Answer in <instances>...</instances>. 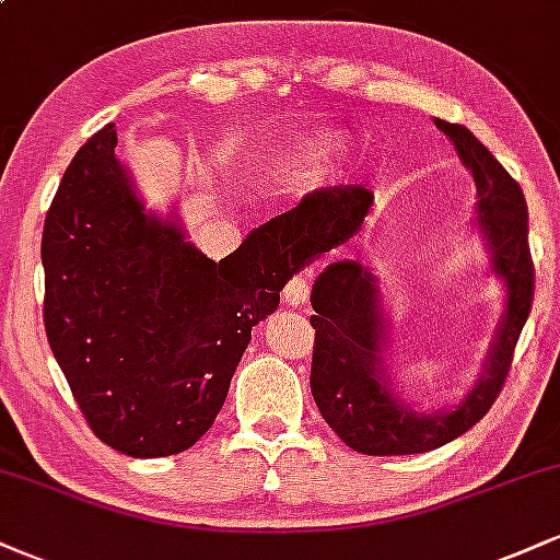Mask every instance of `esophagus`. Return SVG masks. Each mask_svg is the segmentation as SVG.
Masks as SVG:
<instances>
[{
  "label": "esophagus",
  "mask_w": 560,
  "mask_h": 560,
  "mask_svg": "<svg viewBox=\"0 0 560 560\" xmlns=\"http://www.w3.org/2000/svg\"><path fill=\"white\" fill-rule=\"evenodd\" d=\"M307 294H311V273L292 276V279H289V284L284 287V302L292 307L305 305Z\"/></svg>",
  "instance_id": "obj_1"
}]
</instances>
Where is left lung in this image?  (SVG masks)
Returning a JSON list of instances; mask_svg holds the SVG:
<instances>
[{
	"label": "left lung",
	"mask_w": 560,
	"mask_h": 560,
	"mask_svg": "<svg viewBox=\"0 0 560 560\" xmlns=\"http://www.w3.org/2000/svg\"><path fill=\"white\" fill-rule=\"evenodd\" d=\"M434 126L453 141L460 163L477 184V215L471 229H477L490 273L505 287L503 316L487 350L485 369L464 400L447 408L419 410L397 389L387 363L389 318L378 279L358 260L329 262L311 292L316 311V316H311L316 329L311 392L339 440L363 455L427 453L447 445L485 419L503 389L513 347L529 318L535 294L522 186L468 128L440 118H434ZM371 202L374 197L361 186L318 189L289 213L262 223L260 236L305 268L352 240L369 215Z\"/></svg>",
	"instance_id": "obj_1"
}]
</instances>
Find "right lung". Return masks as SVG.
Masks as SVG:
<instances>
[{"instance_id": "obj_1", "label": "right lung", "mask_w": 560, "mask_h": 560, "mask_svg": "<svg viewBox=\"0 0 560 560\" xmlns=\"http://www.w3.org/2000/svg\"><path fill=\"white\" fill-rule=\"evenodd\" d=\"M115 144L110 124L81 147L44 221V329L92 432L163 458L213 427L253 326L300 266L260 226L210 260L176 215L144 208Z\"/></svg>"}]
</instances>
